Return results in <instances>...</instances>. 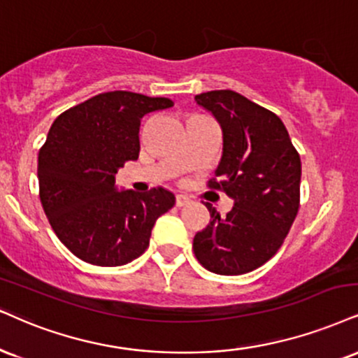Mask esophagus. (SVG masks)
Instances as JSON below:
<instances>
[{
  "label": "esophagus",
  "mask_w": 358,
  "mask_h": 358,
  "mask_svg": "<svg viewBox=\"0 0 358 358\" xmlns=\"http://www.w3.org/2000/svg\"><path fill=\"white\" fill-rule=\"evenodd\" d=\"M189 202H191V199H189L187 196H184V194H178V196H176V206L178 207L187 206Z\"/></svg>",
  "instance_id": "obj_1"
}]
</instances>
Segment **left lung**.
I'll use <instances>...</instances> for the list:
<instances>
[{"label":"left lung","mask_w":358,"mask_h":358,"mask_svg":"<svg viewBox=\"0 0 358 358\" xmlns=\"http://www.w3.org/2000/svg\"><path fill=\"white\" fill-rule=\"evenodd\" d=\"M224 134L215 178L207 187L224 191L234 207L220 219L209 202L206 229L194 236L201 266L220 275H241L264 266L284 244L301 207V156L284 122L231 90L196 96Z\"/></svg>","instance_id":"1"}]
</instances>
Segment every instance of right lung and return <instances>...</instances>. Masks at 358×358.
<instances>
[{
	"label": "right lung",
	"instance_id": "add662e5",
	"mask_svg": "<svg viewBox=\"0 0 358 358\" xmlns=\"http://www.w3.org/2000/svg\"><path fill=\"white\" fill-rule=\"evenodd\" d=\"M167 98L111 91L73 106L55 119L38 154L39 199L57 239L87 264L117 267L148 249L159 215L174 194L116 191L114 176L139 157V127Z\"/></svg>",
	"mask_w": 358,
	"mask_h": 358
}]
</instances>
